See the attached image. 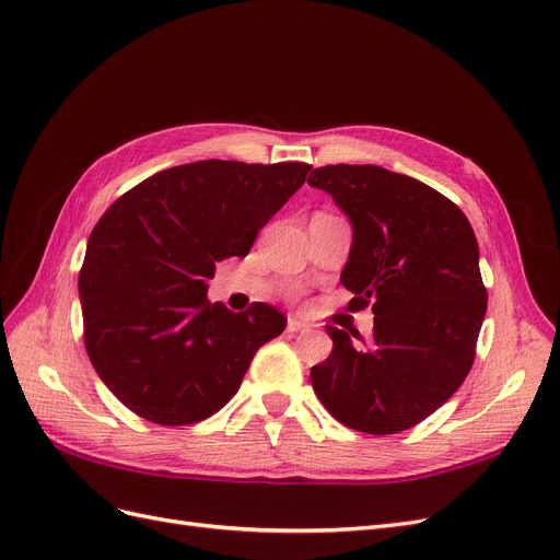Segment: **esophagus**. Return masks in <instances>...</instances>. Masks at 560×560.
Returning <instances> with one entry per match:
<instances>
[{
	"label": "esophagus",
	"instance_id": "1",
	"mask_svg": "<svg viewBox=\"0 0 560 560\" xmlns=\"http://www.w3.org/2000/svg\"><path fill=\"white\" fill-rule=\"evenodd\" d=\"M310 330V326L305 324V322H301V319H289L287 322V332H307Z\"/></svg>",
	"mask_w": 560,
	"mask_h": 560
}]
</instances>
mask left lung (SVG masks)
Wrapping results in <instances>:
<instances>
[{
  "instance_id": "obj_1",
  "label": "left lung",
  "mask_w": 560,
  "mask_h": 560,
  "mask_svg": "<svg viewBox=\"0 0 560 560\" xmlns=\"http://www.w3.org/2000/svg\"><path fill=\"white\" fill-rule=\"evenodd\" d=\"M353 225L340 282L349 310L372 305V342L326 326L332 351L310 370L326 411L365 434H397L462 386L487 312L478 241L457 205L378 165H326L307 176ZM365 345V342H363Z\"/></svg>"
}]
</instances>
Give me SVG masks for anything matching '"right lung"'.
Instances as JSON below:
<instances>
[{
    "label": "right lung",
    "mask_w": 560,
    "mask_h": 560,
    "mask_svg": "<svg viewBox=\"0 0 560 560\" xmlns=\"http://www.w3.org/2000/svg\"><path fill=\"white\" fill-rule=\"evenodd\" d=\"M307 163L199 161L144 178L89 236L80 268L84 347L103 384L155 424H192L236 395L280 310L207 299L215 264L250 253L305 182Z\"/></svg>",
    "instance_id": "1"
}]
</instances>
